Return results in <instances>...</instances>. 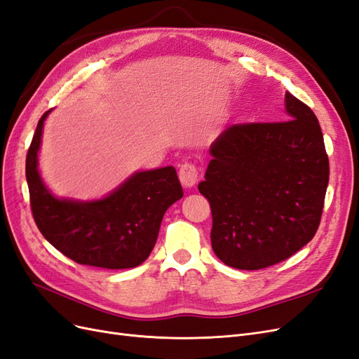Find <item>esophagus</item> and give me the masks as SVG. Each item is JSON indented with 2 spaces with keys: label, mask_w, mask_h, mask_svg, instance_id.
I'll list each match as a JSON object with an SVG mask.
<instances>
[{
  "label": "esophagus",
  "mask_w": 359,
  "mask_h": 359,
  "mask_svg": "<svg viewBox=\"0 0 359 359\" xmlns=\"http://www.w3.org/2000/svg\"><path fill=\"white\" fill-rule=\"evenodd\" d=\"M199 172L198 168L193 165V163H184L180 168V181L186 189L193 187L194 184L198 182Z\"/></svg>",
  "instance_id": "obj_1"
}]
</instances>
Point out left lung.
<instances>
[{
    "label": "left lung",
    "mask_w": 359,
    "mask_h": 359,
    "mask_svg": "<svg viewBox=\"0 0 359 359\" xmlns=\"http://www.w3.org/2000/svg\"><path fill=\"white\" fill-rule=\"evenodd\" d=\"M287 121L236 124L211 144L199 182L212 212L211 244L223 264L262 269L316 233L330 161L316 115L290 93Z\"/></svg>",
    "instance_id": "left-lung-1"
}]
</instances>
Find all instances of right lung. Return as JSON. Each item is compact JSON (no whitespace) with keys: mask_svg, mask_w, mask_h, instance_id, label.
Listing matches in <instances>:
<instances>
[{"mask_svg":"<svg viewBox=\"0 0 359 359\" xmlns=\"http://www.w3.org/2000/svg\"><path fill=\"white\" fill-rule=\"evenodd\" d=\"M50 112L40 118L25 165L39 231L81 265L106 269L140 265L153 252L163 215L184 194L175 168L137 170L102 199L57 198L39 172L43 126Z\"/></svg>","mask_w":359,"mask_h":359,"instance_id":"right-lung-1","label":"right lung"}]
</instances>
